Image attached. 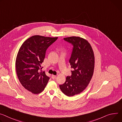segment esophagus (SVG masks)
<instances>
[{"mask_svg": "<svg viewBox=\"0 0 122 122\" xmlns=\"http://www.w3.org/2000/svg\"><path fill=\"white\" fill-rule=\"evenodd\" d=\"M51 78L52 79L54 80L56 78V75H51Z\"/></svg>", "mask_w": 122, "mask_h": 122, "instance_id": "1", "label": "esophagus"}]
</instances>
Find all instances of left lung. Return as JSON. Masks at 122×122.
Masks as SVG:
<instances>
[{
	"label": "left lung",
	"instance_id": "left-lung-1",
	"mask_svg": "<svg viewBox=\"0 0 122 122\" xmlns=\"http://www.w3.org/2000/svg\"><path fill=\"white\" fill-rule=\"evenodd\" d=\"M64 39L73 46L69 63L73 69L71 75L66 77L64 84L59 85L61 91L68 96L82 92L89 84L93 74L95 58L91 44L86 40L78 36Z\"/></svg>",
	"mask_w": 122,
	"mask_h": 122
}]
</instances>
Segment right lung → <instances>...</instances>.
Wrapping results in <instances>:
<instances>
[{"label":"right lung","mask_w":122,"mask_h":122,"mask_svg":"<svg viewBox=\"0 0 122 122\" xmlns=\"http://www.w3.org/2000/svg\"><path fill=\"white\" fill-rule=\"evenodd\" d=\"M57 38L32 36L22 44L18 51L15 61L17 75L21 85L32 93H41L50 79L45 72H39V70L42 69L41 64L47 49Z\"/></svg>","instance_id":"add662e5"}]
</instances>
